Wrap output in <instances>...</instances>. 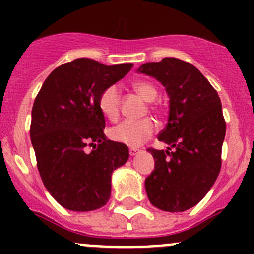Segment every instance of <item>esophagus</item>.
Masks as SVG:
<instances>
[{
    "label": "esophagus",
    "mask_w": 254,
    "mask_h": 254,
    "mask_svg": "<svg viewBox=\"0 0 254 254\" xmlns=\"http://www.w3.org/2000/svg\"><path fill=\"white\" fill-rule=\"evenodd\" d=\"M139 152V148H134V147H131L129 150V153H130V156H135L136 155V153Z\"/></svg>",
    "instance_id": "esophagus-1"
}]
</instances>
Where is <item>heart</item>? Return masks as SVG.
I'll use <instances>...</instances> for the list:
<instances>
[{"label":"heart","mask_w":254,"mask_h":254,"mask_svg":"<svg viewBox=\"0 0 254 254\" xmlns=\"http://www.w3.org/2000/svg\"><path fill=\"white\" fill-rule=\"evenodd\" d=\"M131 88L146 102L155 101L157 97V88L148 81L139 79V81L132 82ZM98 106L107 119H109L111 122H117L119 119L120 107H122L119 88L117 86L107 87L99 96ZM155 131L156 124L153 123V120L145 118V119L136 120V122L125 120V122L115 125L109 131V136L117 142L136 147L151 139Z\"/></svg>","instance_id":"heart-1"}]
</instances>
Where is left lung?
<instances>
[{
	"instance_id": "left-lung-1",
	"label": "left lung",
	"mask_w": 254,
	"mask_h": 254,
	"mask_svg": "<svg viewBox=\"0 0 254 254\" xmlns=\"http://www.w3.org/2000/svg\"><path fill=\"white\" fill-rule=\"evenodd\" d=\"M142 73L157 78L170 96V114L158 135L168 151L147 148L155 170L145 181L153 206L163 211H186L195 206L216 181L226 122L216 89L187 61L165 58L143 64Z\"/></svg>"
}]
</instances>
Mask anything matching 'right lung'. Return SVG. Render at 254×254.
<instances>
[{
	"mask_svg": "<svg viewBox=\"0 0 254 254\" xmlns=\"http://www.w3.org/2000/svg\"><path fill=\"white\" fill-rule=\"evenodd\" d=\"M132 66L76 59L56 67L35 97L30 140L37 167L49 193L66 209L92 211L111 198L112 173L127 162L129 150L107 140L98 99Z\"/></svg>",
	"mask_w": 254,
	"mask_h": 254,
	"instance_id": "obj_1",
	"label": "right lung"
}]
</instances>
